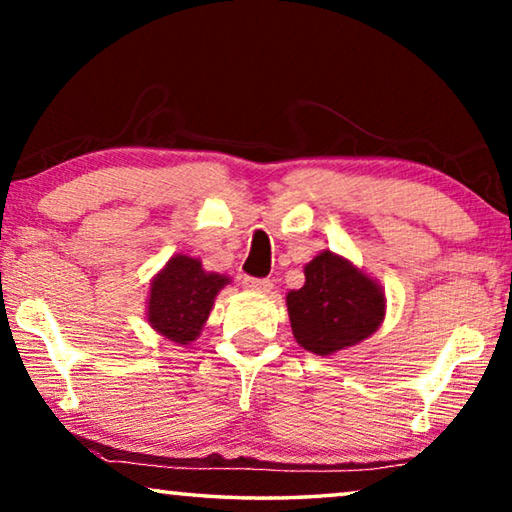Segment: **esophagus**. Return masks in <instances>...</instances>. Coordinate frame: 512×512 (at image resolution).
Listing matches in <instances>:
<instances>
[{
  "label": "esophagus",
  "mask_w": 512,
  "mask_h": 512,
  "mask_svg": "<svg viewBox=\"0 0 512 512\" xmlns=\"http://www.w3.org/2000/svg\"><path fill=\"white\" fill-rule=\"evenodd\" d=\"M243 287L253 292H271L273 290V280L269 278H243Z\"/></svg>",
  "instance_id": "esophagus-1"
}]
</instances>
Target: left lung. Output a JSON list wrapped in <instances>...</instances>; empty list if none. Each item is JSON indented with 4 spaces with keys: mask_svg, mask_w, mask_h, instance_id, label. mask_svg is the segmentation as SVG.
<instances>
[{
    "mask_svg": "<svg viewBox=\"0 0 512 512\" xmlns=\"http://www.w3.org/2000/svg\"><path fill=\"white\" fill-rule=\"evenodd\" d=\"M306 283L287 294L292 334L315 355L352 348L385 320V292L345 257L325 250L304 266Z\"/></svg>",
    "mask_w": 512,
    "mask_h": 512,
    "instance_id": "left-lung-1",
    "label": "left lung"
}]
</instances>
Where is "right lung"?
<instances>
[{
	"label": "right lung",
	"instance_id": "add662e5",
	"mask_svg": "<svg viewBox=\"0 0 512 512\" xmlns=\"http://www.w3.org/2000/svg\"><path fill=\"white\" fill-rule=\"evenodd\" d=\"M227 283V276L204 271L199 259L174 255L150 283V327L178 345L192 343Z\"/></svg>",
	"mask_w": 512,
	"mask_h": 512
}]
</instances>
